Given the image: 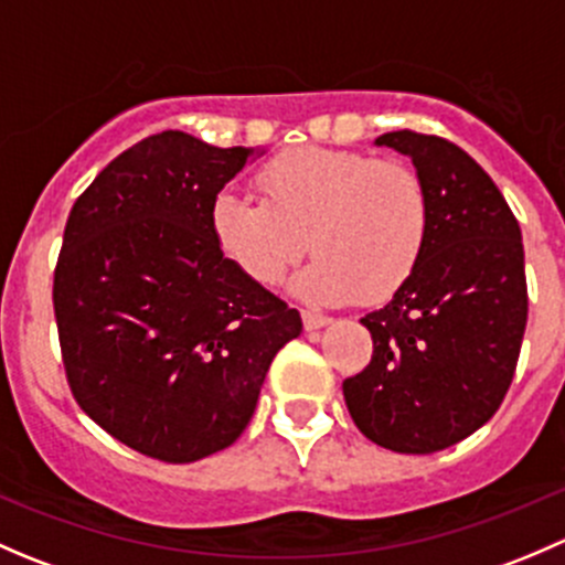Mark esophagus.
I'll return each mask as SVG.
<instances>
[{"label": "esophagus", "mask_w": 565, "mask_h": 565, "mask_svg": "<svg viewBox=\"0 0 565 565\" xmlns=\"http://www.w3.org/2000/svg\"><path fill=\"white\" fill-rule=\"evenodd\" d=\"M324 324H330V317L317 315V311H303V328L306 330H319V328H324Z\"/></svg>", "instance_id": "obj_1"}]
</instances>
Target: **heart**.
Here are the masks:
<instances>
[{
    "instance_id": "obj_1",
    "label": "heart",
    "mask_w": 565,
    "mask_h": 565,
    "mask_svg": "<svg viewBox=\"0 0 565 565\" xmlns=\"http://www.w3.org/2000/svg\"><path fill=\"white\" fill-rule=\"evenodd\" d=\"M262 196L221 191L218 248L256 284H278L306 246L295 292L319 303H380L407 284L429 241V196L415 169L366 152L298 147L259 172Z\"/></svg>"
}]
</instances>
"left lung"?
<instances>
[{
    "instance_id": "obj_1",
    "label": "left lung",
    "mask_w": 565,
    "mask_h": 565,
    "mask_svg": "<svg viewBox=\"0 0 565 565\" xmlns=\"http://www.w3.org/2000/svg\"><path fill=\"white\" fill-rule=\"evenodd\" d=\"M374 145L413 158L429 241L391 303L361 319L374 355L344 380V402L377 446L435 454L481 429L509 393L527 324L525 248L503 193L461 147L415 130Z\"/></svg>"
}]
</instances>
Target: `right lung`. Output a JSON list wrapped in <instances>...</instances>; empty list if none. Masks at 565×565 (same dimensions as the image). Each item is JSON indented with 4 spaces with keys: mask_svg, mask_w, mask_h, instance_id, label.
<instances>
[{
    "mask_svg": "<svg viewBox=\"0 0 565 565\" xmlns=\"http://www.w3.org/2000/svg\"><path fill=\"white\" fill-rule=\"evenodd\" d=\"M254 156L163 130L114 158L67 215L54 270L67 385L145 457L185 465L230 448L303 330L210 226L213 199Z\"/></svg>",
    "mask_w": 565,
    "mask_h": 565,
    "instance_id": "add662e5",
    "label": "right lung"
}]
</instances>
